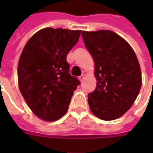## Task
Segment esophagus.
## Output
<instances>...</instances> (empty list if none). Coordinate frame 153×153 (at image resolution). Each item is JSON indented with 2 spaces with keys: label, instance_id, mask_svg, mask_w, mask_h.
<instances>
[{
  "label": "esophagus",
  "instance_id": "obj_1",
  "mask_svg": "<svg viewBox=\"0 0 153 153\" xmlns=\"http://www.w3.org/2000/svg\"><path fill=\"white\" fill-rule=\"evenodd\" d=\"M84 78H85V74H81V75H80L79 76V79L80 80V82H82V81H83V79H84Z\"/></svg>",
  "mask_w": 153,
  "mask_h": 153
}]
</instances>
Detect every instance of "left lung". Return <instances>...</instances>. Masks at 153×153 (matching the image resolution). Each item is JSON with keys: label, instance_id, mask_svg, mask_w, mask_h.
<instances>
[{"label": "left lung", "instance_id": "left-lung-1", "mask_svg": "<svg viewBox=\"0 0 153 153\" xmlns=\"http://www.w3.org/2000/svg\"><path fill=\"white\" fill-rule=\"evenodd\" d=\"M84 45L95 63V90L90 93L91 111L103 120H112L128 111L142 85L141 70L130 45L110 30L82 32Z\"/></svg>", "mask_w": 153, "mask_h": 153}]
</instances>
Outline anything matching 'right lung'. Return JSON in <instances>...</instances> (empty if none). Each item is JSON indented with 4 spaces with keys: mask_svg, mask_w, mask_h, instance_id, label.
Instances as JSON below:
<instances>
[{
    "mask_svg": "<svg viewBox=\"0 0 153 153\" xmlns=\"http://www.w3.org/2000/svg\"><path fill=\"white\" fill-rule=\"evenodd\" d=\"M80 33V30L43 28L23 49L18 65L19 90L28 107L43 120L61 118L80 84L71 76L66 60Z\"/></svg>",
    "mask_w": 153,
    "mask_h": 153,
    "instance_id": "obj_1",
    "label": "right lung"
}]
</instances>
